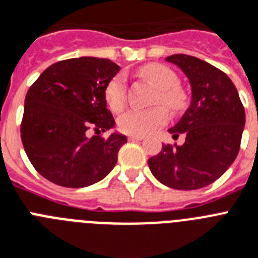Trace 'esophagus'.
I'll return each mask as SVG.
<instances>
[{"instance_id":"obj_1","label":"esophagus","mask_w":258,"mask_h":258,"mask_svg":"<svg viewBox=\"0 0 258 258\" xmlns=\"http://www.w3.org/2000/svg\"><path fill=\"white\" fill-rule=\"evenodd\" d=\"M127 140H129V141H142L144 137H140V136H129Z\"/></svg>"}]
</instances>
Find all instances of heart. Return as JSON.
I'll return each mask as SVG.
<instances>
[{"instance_id":"b5f03b06","label":"heart","mask_w":258,"mask_h":258,"mask_svg":"<svg viewBox=\"0 0 258 258\" xmlns=\"http://www.w3.org/2000/svg\"><path fill=\"white\" fill-rule=\"evenodd\" d=\"M146 78L158 88L154 104H163L170 112H178L184 105V93L178 87L176 74L163 64H149L142 70ZM105 100L110 109L120 112L126 104V78L117 74L105 87ZM169 120L167 110L163 106L152 109H131L118 117L117 125L122 133L131 136H146L165 125Z\"/></svg>"}]
</instances>
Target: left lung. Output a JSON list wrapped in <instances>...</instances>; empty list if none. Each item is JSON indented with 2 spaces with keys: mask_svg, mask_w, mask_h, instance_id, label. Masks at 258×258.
<instances>
[{
  "mask_svg": "<svg viewBox=\"0 0 258 258\" xmlns=\"http://www.w3.org/2000/svg\"><path fill=\"white\" fill-rule=\"evenodd\" d=\"M184 72L191 84V104L169 132L186 136L184 144L163 145L149 158L159 182L176 190H198L220 178L240 150L245 110L231 79L219 68L195 56L166 57Z\"/></svg>",
  "mask_w": 258,
  "mask_h": 258,
  "instance_id": "obj_1",
  "label": "left lung"
}]
</instances>
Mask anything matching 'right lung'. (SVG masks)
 I'll list each match as a JSON object with an SVG mask.
<instances>
[{"instance_id":"obj_1","label":"right lung","mask_w":258,"mask_h":258,"mask_svg":"<svg viewBox=\"0 0 258 258\" xmlns=\"http://www.w3.org/2000/svg\"><path fill=\"white\" fill-rule=\"evenodd\" d=\"M120 71L109 59L83 56L46 68L25 99L21 138L31 165L57 186H91L116 166L126 136L87 137L109 131L114 118L106 108L105 87Z\"/></svg>"}]
</instances>
